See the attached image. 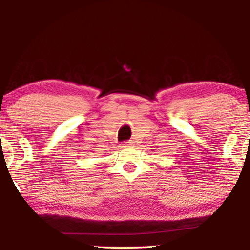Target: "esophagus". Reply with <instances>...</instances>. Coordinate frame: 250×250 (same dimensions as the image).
<instances>
[{"instance_id": "esophagus-1", "label": "esophagus", "mask_w": 250, "mask_h": 250, "mask_svg": "<svg viewBox=\"0 0 250 250\" xmlns=\"http://www.w3.org/2000/svg\"><path fill=\"white\" fill-rule=\"evenodd\" d=\"M130 146H133V142H131V141L123 142V147H130Z\"/></svg>"}]
</instances>
